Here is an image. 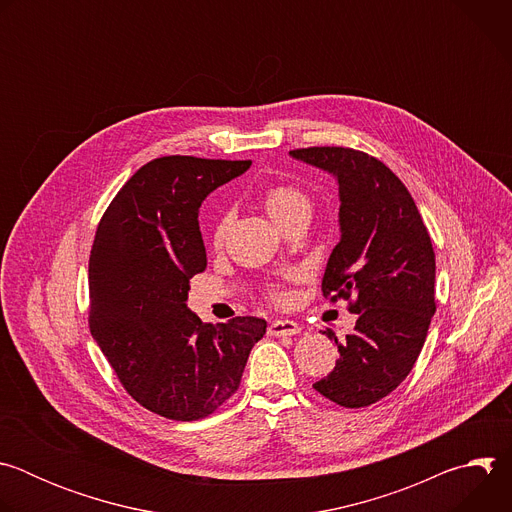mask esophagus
<instances>
[{
	"instance_id": "34e87169",
	"label": "esophagus",
	"mask_w": 512,
	"mask_h": 512,
	"mask_svg": "<svg viewBox=\"0 0 512 512\" xmlns=\"http://www.w3.org/2000/svg\"><path fill=\"white\" fill-rule=\"evenodd\" d=\"M300 330H302L300 324L294 322V320H275V322H271L269 328H267V332H269L271 336H294V334H298Z\"/></svg>"
}]
</instances>
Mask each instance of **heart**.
<instances>
[{
	"mask_svg": "<svg viewBox=\"0 0 512 512\" xmlns=\"http://www.w3.org/2000/svg\"><path fill=\"white\" fill-rule=\"evenodd\" d=\"M263 206L267 210V214L273 218L275 225H283L287 218L294 216L300 210H310V198L308 194L291 182H277L265 188L263 192ZM227 227H229V218H221L216 223L214 231H212V243L214 247H221L227 235ZM275 300H281L279 294H273Z\"/></svg>",
	"mask_w": 512,
	"mask_h": 512,
	"instance_id": "obj_1",
	"label": "heart"
}]
</instances>
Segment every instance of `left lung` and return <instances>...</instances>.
Wrapping results in <instances>:
<instances>
[{
    "instance_id": "8db88e82",
    "label": "left lung",
    "mask_w": 512,
    "mask_h": 512,
    "mask_svg": "<svg viewBox=\"0 0 512 512\" xmlns=\"http://www.w3.org/2000/svg\"><path fill=\"white\" fill-rule=\"evenodd\" d=\"M291 158L338 180L340 241L322 291L350 302L354 332L336 342L340 358L314 383L326 399L358 409L395 391L411 373L435 314V253L405 184L377 158L352 148H302Z\"/></svg>"
}]
</instances>
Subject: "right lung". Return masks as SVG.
<instances>
[{"instance_id":"1","label":"right lung","mask_w":512,"mask_h":512,"mask_svg":"<svg viewBox=\"0 0 512 512\" xmlns=\"http://www.w3.org/2000/svg\"><path fill=\"white\" fill-rule=\"evenodd\" d=\"M251 160L164 156L117 192L89 259V326L125 391L166 419L196 421L229 401L267 322L237 316L204 324L186 306L206 269L202 200Z\"/></svg>"}]
</instances>
